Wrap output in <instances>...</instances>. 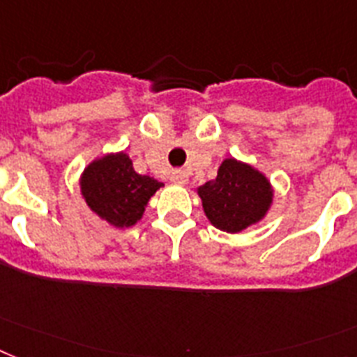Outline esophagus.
<instances>
[{
  "label": "esophagus",
  "instance_id": "obj_1",
  "mask_svg": "<svg viewBox=\"0 0 357 357\" xmlns=\"http://www.w3.org/2000/svg\"><path fill=\"white\" fill-rule=\"evenodd\" d=\"M170 179H172V183H176V185H185L188 181L187 170H181V169L172 170V174H170Z\"/></svg>",
  "mask_w": 357,
  "mask_h": 357
}]
</instances>
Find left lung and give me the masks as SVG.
<instances>
[{
  "label": "left lung",
  "mask_w": 357,
  "mask_h": 357,
  "mask_svg": "<svg viewBox=\"0 0 357 357\" xmlns=\"http://www.w3.org/2000/svg\"><path fill=\"white\" fill-rule=\"evenodd\" d=\"M203 212L215 229L238 234L265 220L274 203V187L261 170L225 158L215 179L197 187Z\"/></svg>",
  "instance_id": "obj_1"
}]
</instances>
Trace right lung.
I'll return each mask as SVG.
<instances>
[{
    "label": "right lung",
    "mask_w": 357,
    "mask_h": 357,
    "mask_svg": "<svg viewBox=\"0 0 357 357\" xmlns=\"http://www.w3.org/2000/svg\"><path fill=\"white\" fill-rule=\"evenodd\" d=\"M161 181L137 174L127 152H107L86 165L79 176V192L86 206L114 229L134 227Z\"/></svg>",
    "instance_id": "1"
}]
</instances>
